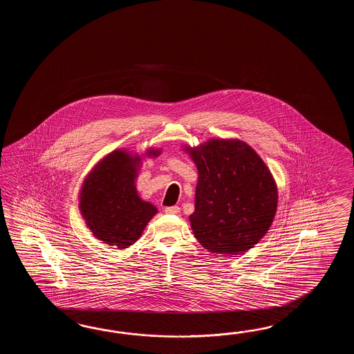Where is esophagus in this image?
Returning <instances> with one entry per match:
<instances>
[{"label": "esophagus", "instance_id": "34e87169", "mask_svg": "<svg viewBox=\"0 0 354 354\" xmlns=\"http://www.w3.org/2000/svg\"><path fill=\"white\" fill-rule=\"evenodd\" d=\"M180 209L178 206H169L165 209L166 214H171V215H176V214H180Z\"/></svg>", "mask_w": 354, "mask_h": 354}]
</instances>
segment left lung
I'll list each match as a JSON object with an SVG mask.
<instances>
[{
    "label": "left lung",
    "instance_id": "8db88e82",
    "mask_svg": "<svg viewBox=\"0 0 354 354\" xmlns=\"http://www.w3.org/2000/svg\"><path fill=\"white\" fill-rule=\"evenodd\" d=\"M195 163V211L189 223L196 239L211 253L241 256L270 230L279 189L270 168L241 139H209L183 145Z\"/></svg>",
    "mask_w": 354,
    "mask_h": 354
}]
</instances>
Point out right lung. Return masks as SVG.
Here are the masks:
<instances>
[{"label":"right lung","mask_w":354,"mask_h":354,"mask_svg":"<svg viewBox=\"0 0 354 354\" xmlns=\"http://www.w3.org/2000/svg\"><path fill=\"white\" fill-rule=\"evenodd\" d=\"M162 153L153 148L143 154L115 149L91 169L78 195V207L86 226L98 241L129 248L143 234L145 226L158 212L136 189V178L143 158H156Z\"/></svg>","instance_id":"right-lung-1"}]
</instances>
